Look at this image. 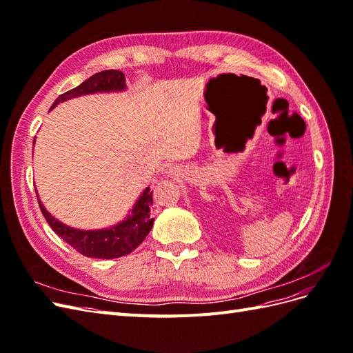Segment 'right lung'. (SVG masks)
<instances>
[{
	"mask_svg": "<svg viewBox=\"0 0 353 353\" xmlns=\"http://www.w3.org/2000/svg\"><path fill=\"white\" fill-rule=\"evenodd\" d=\"M125 88V74L121 70H103L92 74L91 78L83 81L77 88L61 94L60 97L52 103L50 110L54 109L59 103L79 97V95L94 92L123 91ZM38 203L42 215H44L52 231L68 244H70L74 250L83 256H87V258L114 259L125 254H130L144 241L145 236L150 232L154 222V218H152L150 213V208L153 205V196L148 187L135 201L134 208L130 210V215L119 223H116V225L104 230L83 231L68 227L66 223H63L54 216H51L44 208V205H41L39 199Z\"/></svg>",
	"mask_w": 353,
	"mask_h": 353,
	"instance_id": "add662e5",
	"label": "right lung"
}]
</instances>
